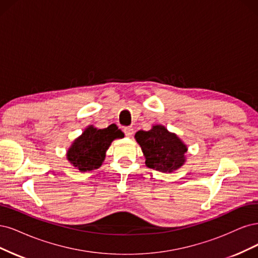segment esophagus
<instances>
[{"label": "esophagus", "instance_id": "esophagus-1", "mask_svg": "<svg viewBox=\"0 0 258 258\" xmlns=\"http://www.w3.org/2000/svg\"><path fill=\"white\" fill-rule=\"evenodd\" d=\"M123 132L126 137H131L133 135V133H134V130H133L132 127H124Z\"/></svg>", "mask_w": 258, "mask_h": 258}]
</instances>
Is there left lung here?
Returning a JSON list of instances; mask_svg holds the SVG:
<instances>
[{
	"label": "left lung",
	"mask_w": 258,
	"mask_h": 258,
	"mask_svg": "<svg viewBox=\"0 0 258 258\" xmlns=\"http://www.w3.org/2000/svg\"><path fill=\"white\" fill-rule=\"evenodd\" d=\"M135 139L143 150L149 168L172 172L186 162L187 146L162 124H155L149 131H138Z\"/></svg>",
	"instance_id": "1"
}]
</instances>
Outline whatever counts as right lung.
<instances>
[{"mask_svg":"<svg viewBox=\"0 0 258 258\" xmlns=\"http://www.w3.org/2000/svg\"><path fill=\"white\" fill-rule=\"evenodd\" d=\"M122 136V132L114 124L103 130L89 125L73 141L66 159L80 172L97 169L102 166L112 141Z\"/></svg>","mask_w":258,"mask_h":258,"instance_id":"add662e5","label":"right lung"}]
</instances>
